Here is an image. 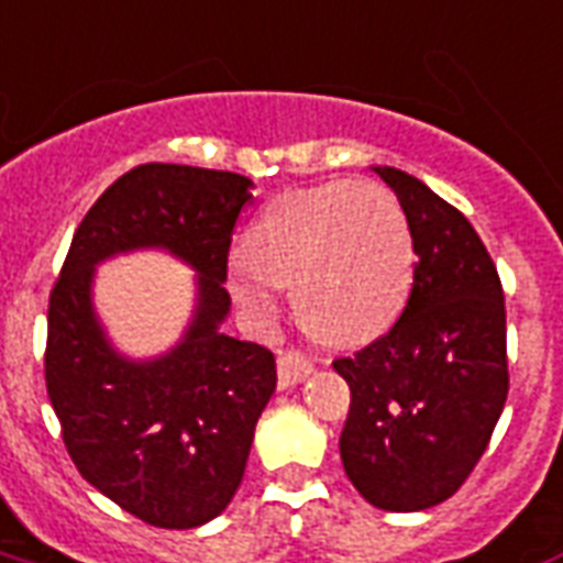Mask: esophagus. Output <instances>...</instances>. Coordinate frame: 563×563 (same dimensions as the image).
Here are the masks:
<instances>
[{
    "label": "esophagus",
    "mask_w": 563,
    "mask_h": 563,
    "mask_svg": "<svg viewBox=\"0 0 563 563\" xmlns=\"http://www.w3.org/2000/svg\"><path fill=\"white\" fill-rule=\"evenodd\" d=\"M313 373V361L301 352H295V349H286L277 357V378H280V387L298 385L303 378Z\"/></svg>",
    "instance_id": "obj_1"
}]
</instances>
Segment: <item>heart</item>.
<instances>
[{
  "label": "heart",
  "instance_id": "1",
  "mask_svg": "<svg viewBox=\"0 0 563 563\" xmlns=\"http://www.w3.org/2000/svg\"><path fill=\"white\" fill-rule=\"evenodd\" d=\"M415 274L406 208L378 181H324L274 197L247 229L229 289L256 322L292 289L301 322L328 343H366L397 319Z\"/></svg>",
  "mask_w": 563,
  "mask_h": 563
}]
</instances>
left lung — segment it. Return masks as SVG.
<instances>
[{
    "instance_id": "obj_1",
    "label": "left lung",
    "mask_w": 563,
    "mask_h": 563,
    "mask_svg": "<svg viewBox=\"0 0 563 563\" xmlns=\"http://www.w3.org/2000/svg\"><path fill=\"white\" fill-rule=\"evenodd\" d=\"M406 208L415 280L385 334L336 357L352 390L340 435L349 481L382 510L448 501L481 462L510 390L507 313L489 250L460 208L378 166Z\"/></svg>"
}]
</instances>
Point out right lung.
<instances>
[{
  "mask_svg": "<svg viewBox=\"0 0 563 563\" xmlns=\"http://www.w3.org/2000/svg\"><path fill=\"white\" fill-rule=\"evenodd\" d=\"M247 187L250 178L223 169L133 166L82 218L49 292L44 378L68 456L95 489L154 528H197L227 510L277 385L271 349L220 334ZM133 246L173 249L203 274L186 343L152 365L115 356L88 301L90 268Z\"/></svg>",
  "mask_w": 563,
  "mask_h": 563,
  "instance_id": "1",
  "label": "right lung"
}]
</instances>
